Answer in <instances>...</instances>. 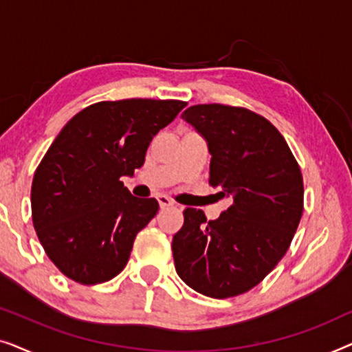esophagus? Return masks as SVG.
I'll use <instances>...</instances> for the list:
<instances>
[{"label": "esophagus", "mask_w": 352, "mask_h": 352, "mask_svg": "<svg viewBox=\"0 0 352 352\" xmlns=\"http://www.w3.org/2000/svg\"><path fill=\"white\" fill-rule=\"evenodd\" d=\"M158 205H160V208H171V206H175V200H171L166 195H158Z\"/></svg>", "instance_id": "esophagus-1"}]
</instances>
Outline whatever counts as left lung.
Listing matches in <instances>:
<instances>
[{"instance_id":"8db88e82","label":"left lung","mask_w":352,"mask_h":352,"mask_svg":"<svg viewBox=\"0 0 352 352\" xmlns=\"http://www.w3.org/2000/svg\"><path fill=\"white\" fill-rule=\"evenodd\" d=\"M182 118L208 142L210 186L232 205L214 221L184 210L171 245L176 272L205 296L242 295L290 247L305 208L300 165L278 129L250 109L199 104Z\"/></svg>"}]
</instances>
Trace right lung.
Instances as JSON below:
<instances>
[{
	"label": "right lung",
	"instance_id": "add662e5",
	"mask_svg": "<svg viewBox=\"0 0 352 352\" xmlns=\"http://www.w3.org/2000/svg\"><path fill=\"white\" fill-rule=\"evenodd\" d=\"M187 102L102 100L75 115L47 148L32 182V219L47 258L65 277L96 285L126 266L139 230L158 211L120 181L146 160L153 136Z\"/></svg>",
	"mask_w": 352,
	"mask_h": 352
}]
</instances>
